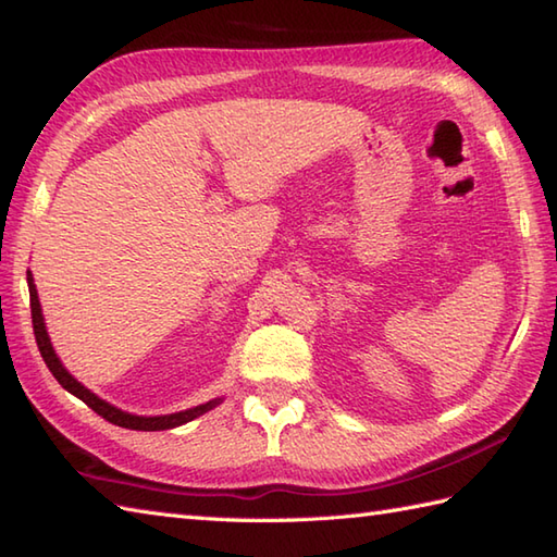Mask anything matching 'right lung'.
I'll return each instance as SVG.
<instances>
[{
  "mask_svg": "<svg viewBox=\"0 0 557 557\" xmlns=\"http://www.w3.org/2000/svg\"><path fill=\"white\" fill-rule=\"evenodd\" d=\"M26 280H28V294H30V319H33V333H36V343H38V350L42 355V359H46L48 369L52 372V376L60 381V386L64 391H70L72 396H76L79 400H84L86 406H89L94 412H98V416L106 418L108 422L117 424V428H125V430H141V432H157V430H173V428H181V424L190 422L195 418L205 416L207 410L216 408L222 403V398H214V400H207L202 403V406H195V408H188V410H181V412H171V416H133V412H125L120 410L115 406H111V403L98 398L94 391L86 388L84 384H79L67 369H64V364L60 362L58 352H54V347L50 343V335H48V329H46V319H42V309H40V301H38V289H36V282H33V275L30 270L26 272Z\"/></svg>",
  "mask_w": 557,
  "mask_h": 557,
  "instance_id": "add662e5",
  "label": "right lung"
}]
</instances>
